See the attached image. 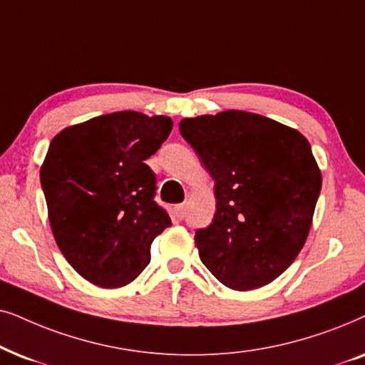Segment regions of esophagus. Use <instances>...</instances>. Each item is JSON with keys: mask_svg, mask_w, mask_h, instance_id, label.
<instances>
[{"mask_svg": "<svg viewBox=\"0 0 365 365\" xmlns=\"http://www.w3.org/2000/svg\"><path fill=\"white\" fill-rule=\"evenodd\" d=\"M175 213H177V217L182 220V218H185V213H187V207L185 203H180V205L175 207Z\"/></svg>", "mask_w": 365, "mask_h": 365, "instance_id": "1", "label": "esophagus"}]
</instances>
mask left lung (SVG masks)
I'll return each instance as SVG.
<instances>
[{
    "mask_svg": "<svg viewBox=\"0 0 365 365\" xmlns=\"http://www.w3.org/2000/svg\"><path fill=\"white\" fill-rule=\"evenodd\" d=\"M180 133L215 180V215L195 232L202 262L233 290L270 284L302 250L322 188L307 138L237 110L182 120Z\"/></svg>",
    "mask_w": 365,
    "mask_h": 365,
    "instance_id": "1",
    "label": "left lung"
}]
</instances>
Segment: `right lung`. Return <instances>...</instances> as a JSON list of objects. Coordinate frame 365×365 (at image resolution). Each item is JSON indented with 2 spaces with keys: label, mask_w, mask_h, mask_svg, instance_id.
<instances>
[{
  "label": "right lung",
  "mask_w": 365,
  "mask_h": 365,
  "mask_svg": "<svg viewBox=\"0 0 365 365\" xmlns=\"http://www.w3.org/2000/svg\"><path fill=\"white\" fill-rule=\"evenodd\" d=\"M172 125L168 116L116 111L70 126L50 143L40 180L53 235L73 269L98 287L137 279L153 239L172 225L145 163Z\"/></svg>",
  "instance_id": "add662e5"
}]
</instances>
